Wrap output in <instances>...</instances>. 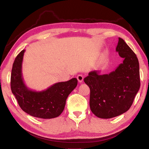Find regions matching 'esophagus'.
<instances>
[{
	"instance_id": "obj_1",
	"label": "esophagus",
	"mask_w": 149,
	"mask_h": 149,
	"mask_svg": "<svg viewBox=\"0 0 149 149\" xmlns=\"http://www.w3.org/2000/svg\"><path fill=\"white\" fill-rule=\"evenodd\" d=\"M77 79L78 80V81H79V83H81L83 81V80H84V76H83L82 75H78L77 76Z\"/></svg>"
}]
</instances>
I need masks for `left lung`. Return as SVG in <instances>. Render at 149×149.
Returning <instances> with one entry per match:
<instances>
[{
  "mask_svg": "<svg viewBox=\"0 0 149 149\" xmlns=\"http://www.w3.org/2000/svg\"><path fill=\"white\" fill-rule=\"evenodd\" d=\"M118 39L116 51L124 58L123 63L108 74H100V70H93L84 78L90 88L91 110L103 119L127 112L140 88L137 57L123 39Z\"/></svg>",
  "mask_w": 149,
  "mask_h": 149,
  "instance_id": "1",
  "label": "left lung"
}]
</instances>
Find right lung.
Listing matches in <instances>:
<instances>
[{"mask_svg": "<svg viewBox=\"0 0 149 149\" xmlns=\"http://www.w3.org/2000/svg\"><path fill=\"white\" fill-rule=\"evenodd\" d=\"M25 50L17 54L12 65L11 90L20 108L33 117L51 119L61 114L68 95L76 87L77 79L58 82L41 91L30 89L24 81L22 62Z\"/></svg>", "mask_w": 149, "mask_h": 149, "instance_id": "1", "label": "right lung"}]
</instances>
